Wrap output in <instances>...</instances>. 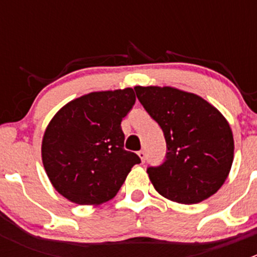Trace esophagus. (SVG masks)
Instances as JSON below:
<instances>
[{"label": "esophagus", "mask_w": 257, "mask_h": 257, "mask_svg": "<svg viewBox=\"0 0 257 257\" xmlns=\"http://www.w3.org/2000/svg\"><path fill=\"white\" fill-rule=\"evenodd\" d=\"M138 155H139V158H141V160L142 162H145V158H147V154H145V152L144 150H141V152H138Z\"/></svg>", "instance_id": "obj_1"}]
</instances>
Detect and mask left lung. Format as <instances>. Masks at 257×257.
I'll list each match as a JSON object with an SVG mask.
<instances>
[{
    "mask_svg": "<svg viewBox=\"0 0 257 257\" xmlns=\"http://www.w3.org/2000/svg\"><path fill=\"white\" fill-rule=\"evenodd\" d=\"M139 102L159 124L167 155L147 173L169 200L196 204L216 193L234 160V138L221 113L199 95L172 87H134Z\"/></svg>",
    "mask_w": 257,
    "mask_h": 257,
    "instance_id": "1",
    "label": "left lung"
}]
</instances>
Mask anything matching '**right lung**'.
<instances>
[{
    "mask_svg": "<svg viewBox=\"0 0 257 257\" xmlns=\"http://www.w3.org/2000/svg\"><path fill=\"white\" fill-rule=\"evenodd\" d=\"M136 103L132 88L93 92L64 105L49 121L42 162L52 185L79 205L110 200L141 163L124 149L120 123Z\"/></svg>",
    "mask_w": 257,
    "mask_h": 257,
    "instance_id": "1",
    "label": "right lung"
}]
</instances>
